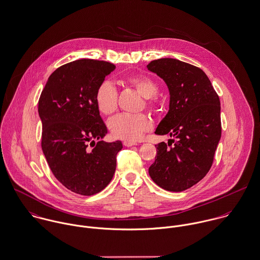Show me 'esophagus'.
Here are the masks:
<instances>
[{"label":"esophagus","mask_w":260,"mask_h":260,"mask_svg":"<svg viewBox=\"0 0 260 260\" xmlns=\"http://www.w3.org/2000/svg\"><path fill=\"white\" fill-rule=\"evenodd\" d=\"M136 145H137V143H134V142H127V141L123 142L124 147H133V146H136Z\"/></svg>","instance_id":"34e87169"}]
</instances>
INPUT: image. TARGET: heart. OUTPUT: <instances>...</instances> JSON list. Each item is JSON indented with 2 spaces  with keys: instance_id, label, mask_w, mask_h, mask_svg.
I'll list each match as a JSON object with an SVG mask.
<instances>
[{
  "instance_id": "b5f03b06",
  "label": "heart",
  "mask_w": 260,
  "mask_h": 260,
  "mask_svg": "<svg viewBox=\"0 0 260 260\" xmlns=\"http://www.w3.org/2000/svg\"><path fill=\"white\" fill-rule=\"evenodd\" d=\"M126 82L135 87L147 100V105L154 106V96L157 93L158 87L156 82L148 76L134 75L126 78ZM95 104L104 115L113 113L117 108V90L108 80L103 81L95 92ZM113 137L136 142L142 136L152 128V121L145 114L122 113L112 118L108 123Z\"/></svg>"
}]
</instances>
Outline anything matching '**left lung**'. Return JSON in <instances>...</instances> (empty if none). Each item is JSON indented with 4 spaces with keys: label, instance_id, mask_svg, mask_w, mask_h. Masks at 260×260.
I'll return each mask as SVG.
<instances>
[{
    "label": "left lung",
    "instance_id": "left-lung-1",
    "mask_svg": "<svg viewBox=\"0 0 260 260\" xmlns=\"http://www.w3.org/2000/svg\"><path fill=\"white\" fill-rule=\"evenodd\" d=\"M147 68L166 82L170 92L169 111L155 134L175 139L170 148L172 144L156 145L149 174L164 190L182 192L201 181L212 166L221 138L220 100L199 67L160 58Z\"/></svg>",
    "mask_w": 260,
    "mask_h": 260
}]
</instances>
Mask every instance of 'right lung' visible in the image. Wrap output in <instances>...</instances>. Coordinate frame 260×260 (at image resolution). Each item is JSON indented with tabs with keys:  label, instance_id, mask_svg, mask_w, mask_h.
I'll use <instances>...</instances> for the list:
<instances>
[{
	"label": "right lung",
	"instance_id": "right-lung-1",
	"mask_svg": "<svg viewBox=\"0 0 260 260\" xmlns=\"http://www.w3.org/2000/svg\"><path fill=\"white\" fill-rule=\"evenodd\" d=\"M114 69L112 63L93 59L64 64L49 76L38 103L42 151L53 175L83 196L109 184L122 149L120 141H102L107 128L95 104L98 87Z\"/></svg>",
	"mask_w": 260,
	"mask_h": 260
}]
</instances>
